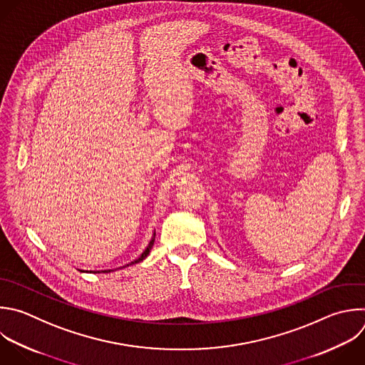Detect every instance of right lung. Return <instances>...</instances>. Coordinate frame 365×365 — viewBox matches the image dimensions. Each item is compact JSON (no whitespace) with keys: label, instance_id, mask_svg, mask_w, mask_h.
Returning <instances> with one entry per match:
<instances>
[{"label":"right lung","instance_id":"1","mask_svg":"<svg viewBox=\"0 0 365 365\" xmlns=\"http://www.w3.org/2000/svg\"><path fill=\"white\" fill-rule=\"evenodd\" d=\"M155 236H156V233H153V237H152V240H150V244H149V247H148V248L143 251V254H142V255H140V257H139L136 261H133V262H132V264H129V265H133V264H139L140 261H143V259H145V258L149 255V252H150V250H152V247H153V244H155ZM129 265H128V267H129ZM101 272H111V271L108 269V271H101ZM96 274H100V271H97Z\"/></svg>","mask_w":365,"mask_h":365}]
</instances>
